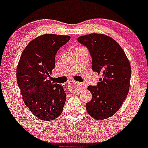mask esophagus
Listing matches in <instances>:
<instances>
[{"instance_id":"obj_1","label":"esophagus","mask_w":148,"mask_h":148,"mask_svg":"<svg viewBox=\"0 0 148 148\" xmlns=\"http://www.w3.org/2000/svg\"><path fill=\"white\" fill-rule=\"evenodd\" d=\"M68 85L69 86H79L80 87H82V84L81 83H79V82H75V81H71V82H70L69 83H68Z\"/></svg>"}]
</instances>
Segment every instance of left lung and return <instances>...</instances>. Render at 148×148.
<instances>
[{"label":"left lung","mask_w":148,"mask_h":148,"mask_svg":"<svg viewBox=\"0 0 148 148\" xmlns=\"http://www.w3.org/2000/svg\"><path fill=\"white\" fill-rule=\"evenodd\" d=\"M92 56V68L101 75L96 86H89L92 99L87 113L95 120L111 117L119 110L130 89L131 67L121 46L103 34L92 33L78 38Z\"/></svg>","instance_id":"left-lung-1"}]
</instances>
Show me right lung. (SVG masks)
<instances>
[{
  "label": "right lung",
  "instance_id": "add662e5",
  "mask_svg": "<svg viewBox=\"0 0 148 148\" xmlns=\"http://www.w3.org/2000/svg\"><path fill=\"white\" fill-rule=\"evenodd\" d=\"M70 39L69 35L55 34L35 38L23 51L17 66V82L23 102L43 121L58 118L66 101L62 86L49 78L55 68L56 53Z\"/></svg>",
  "mask_w": 148,
  "mask_h": 148
}]
</instances>
